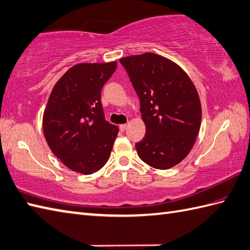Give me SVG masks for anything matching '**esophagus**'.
<instances>
[{"instance_id":"obj_1","label":"esophagus","mask_w":250,"mask_h":250,"mask_svg":"<svg viewBox=\"0 0 250 250\" xmlns=\"http://www.w3.org/2000/svg\"><path fill=\"white\" fill-rule=\"evenodd\" d=\"M127 128V125L126 124H122V125H120V129H121V131H125V129Z\"/></svg>"}]
</instances>
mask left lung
<instances>
[{"label": "left lung", "mask_w": 250, "mask_h": 250, "mask_svg": "<svg viewBox=\"0 0 250 250\" xmlns=\"http://www.w3.org/2000/svg\"><path fill=\"white\" fill-rule=\"evenodd\" d=\"M140 99L146 136L136 143L141 160L166 170L180 164L192 148L201 126L196 86L179 65L146 52L120 60Z\"/></svg>", "instance_id": "1"}]
</instances>
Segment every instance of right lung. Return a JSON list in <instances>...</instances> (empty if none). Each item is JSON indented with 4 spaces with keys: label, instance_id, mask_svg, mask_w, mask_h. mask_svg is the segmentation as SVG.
Here are the masks:
<instances>
[{
    "label": "right lung",
    "instance_id": "1",
    "mask_svg": "<svg viewBox=\"0 0 250 250\" xmlns=\"http://www.w3.org/2000/svg\"><path fill=\"white\" fill-rule=\"evenodd\" d=\"M116 62L81 63L55 83L42 116V129L53 154L82 174L102 169L112 151L118 126L104 120L102 88Z\"/></svg>",
    "mask_w": 250,
    "mask_h": 250
}]
</instances>
